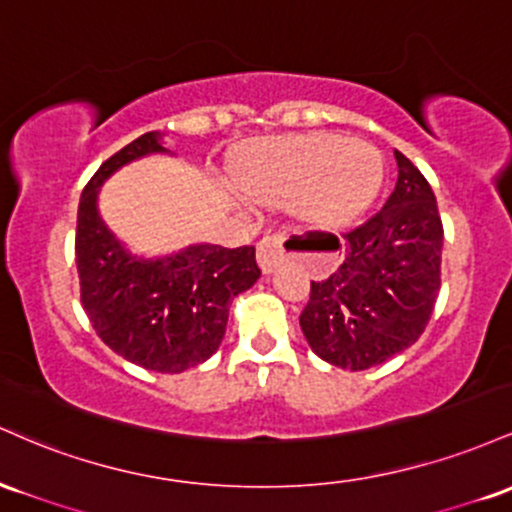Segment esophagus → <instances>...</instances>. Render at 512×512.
Instances as JSON below:
<instances>
[{"instance_id":"esophagus-1","label":"esophagus","mask_w":512,"mask_h":512,"mask_svg":"<svg viewBox=\"0 0 512 512\" xmlns=\"http://www.w3.org/2000/svg\"><path fill=\"white\" fill-rule=\"evenodd\" d=\"M285 232H273L268 237L258 241V263H261L263 273H271L275 266L285 261Z\"/></svg>"}]
</instances>
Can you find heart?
Here are the masks:
<instances>
[{
    "label": "heart",
    "mask_w": 512,
    "mask_h": 512,
    "mask_svg": "<svg viewBox=\"0 0 512 512\" xmlns=\"http://www.w3.org/2000/svg\"><path fill=\"white\" fill-rule=\"evenodd\" d=\"M380 149L336 135H297L251 147L239 181L251 198L280 203L300 195L297 208L319 227H346L382 186Z\"/></svg>",
    "instance_id": "obj_1"
}]
</instances>
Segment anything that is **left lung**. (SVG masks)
I'll return each instance as SVG.
<instances>
[{"instance_id":"left-lung-1","label":"left lung","mask_w":512,"mask_h":512,"mask_svg":"<svg viewBox=\"0 0 512 512\" xmlns=\"http://www.w3.org/2000/svg\"><path fill=\"white\" fill-rule=\"evenodd\" d=\"M399 179L382 210L343 234L346 256L312 280L300 326L309 348L343 370L394 358L426 331L440 292L442 220L426 176L394 152ZM307 239H333L307 232Z\"/></svg>"}]
</instances>
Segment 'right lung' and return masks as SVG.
<instances>
[{
    "instance_id": "add662e5",
    "label": "right lung",
    "mask_w": 512,
    "mask_h": 512,
    "mask_svg": "<svg viewBox=\"0 0 512 512\" xmlns=\"http://www.w3.org/2000/svg\"><path fill=\"white\" fill-rule=\"evenodd\" d=\"M145 132L99 166L77 210L79 297L108 348L152 372H183L210 358L227 329L229 304L261 278L254 246L195 244L157 261L128 254L96 210L99 186L137 157L164 152Z\"/></svg>"
}]
</instances>
